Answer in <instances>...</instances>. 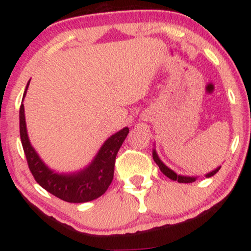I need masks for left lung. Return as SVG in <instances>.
<instances>
[{"mask_svg": "<svg viewBox=\"0 0 251 251\" xmlns=\"http://www.w3.org/2000/svg\"><path fill=\"white\" fill-rule=\"evenodd\" d=\"M152 157H153V160L155 162V164H157V165L159 166L160 171H162L163 174L166 176V177H169L170 179L177 180L178 183H192V181H195L196 179H197V177H189V176H180V175L176 174L174 170H171L170 168H168V166H166L165 164H164L162 160H160V158L158 157L155 149H153V151H152ZM220 169H221V166H218V168L215 169L214 171H211V172H209V174H206L205 177L206 178L212 177V176L217 174L218 170H220Z\"/></svg>", "mask_w": 251, "mask_h": 251, "instance_id": "8db88e82", "label": "left lung"}]
</instances>
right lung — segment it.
I'll list each match as a JSON object with an SVG mask.
<instances>
[{"instance_id":"right-lung-1","label":"right lung","mask_w":251,"mask_h":251,"mask_svg":"<svg viewBox=\"0 0 251 251\" xmlns=\"http://www.w3.org/2000/svg\"><path fill=\"white\" fill-rule=\"evenodd\" d=\"M29 82L25 86L24 99ZM128 131V127H124L112 134L85 169L71 174H60L46 165L30 144L24 103L20 107V137L31 175L43 189L68 203H86L105 194L113 180L117 153L127 137Z\"/></svg>"}]
</instances>
